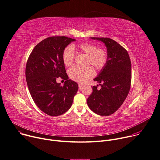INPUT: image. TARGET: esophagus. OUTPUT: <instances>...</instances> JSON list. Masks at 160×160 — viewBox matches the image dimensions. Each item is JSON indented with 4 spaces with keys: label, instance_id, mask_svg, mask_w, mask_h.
<instances>
[{
    "label": "esophagus",
    "instance_id": "34e87169",
    "mask_svg": "<svg viewBox=\"0 0 160 160\" xmlns=\"http://www.w3.org/2000/svg\"><path fill=\"white\" fill-rule=\"evenodd\" d=\"M78 85H79V89L81 90L82 89V87L83 84L82 83H78Z\"/></svg>",
    "mask_w": 160,
    "mask_h": 160
}]
</instances>
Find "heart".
I'll list each match as a JSON object with an SVG mask.
<instances>
[{
	"label": "heart",
	"mask_w": 160,
	"mask_h": 160,
	"mask_svg": "<svg viewBox=\"0 0 160 160\" xmlns=\"http://www.w3.org/2000/svg\"><path fill=\"white\" fill-rule=\"evenodd\" d=\"M75 51L87 55L86 65H92L98 70H102L108 63L109 53L103 48H98L97 45L91 42H82L78 45L66 47L62 53V60L64 65L70 67L74 63ZM68 74L71 79L78 82H84L93 77L95 74L94 69L91 66L80 68L74 66L70 68Z\"/></svg>",
	"instance_id": "obj_1"
}]
</instances>
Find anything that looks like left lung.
<instances>
[{
  "label": "left lung",
  "instance_id": "1",
  "mask_svg": "<svg viewBox=\"0 0 160 160\" xmlns=\"http://www.w3.org/2000/svg\"><path fill=\"white\" fill-rule=\"evenodd\" d=\"M105 43L109 53L106 66L94 79L101 89L93 86L87 99L90 109L95 113L108 116L115 112L125 100L131 86L132 64L127 51L108 38H91Z\"/></svg>",
  "mask_w": 160,
  "mask_h": 160
}]
</instances>
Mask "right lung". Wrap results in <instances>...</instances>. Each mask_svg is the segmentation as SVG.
I'll use <instances>...</instances> for the list:
<instances>
[{
  "label": "right lung",
  "instance_id": "1",
  "mask_svg": "<svg viewBox=\"0 0 160 160\" xmlns=\"http://www.w3.org/2000/svg\"><path fill=\"white\" fill-rule=\"evenodd\" d=\"M76 39L52 36L35 46L28 58L25 76L30 93L38 107L51 116L66 112L78 90L77 82L68 79L62 60L63 49ZM65 80L62 87L56 80Z\"/></svg>",
  "mask_w": 160,
  "mask_h": 160
}]
</instances>
